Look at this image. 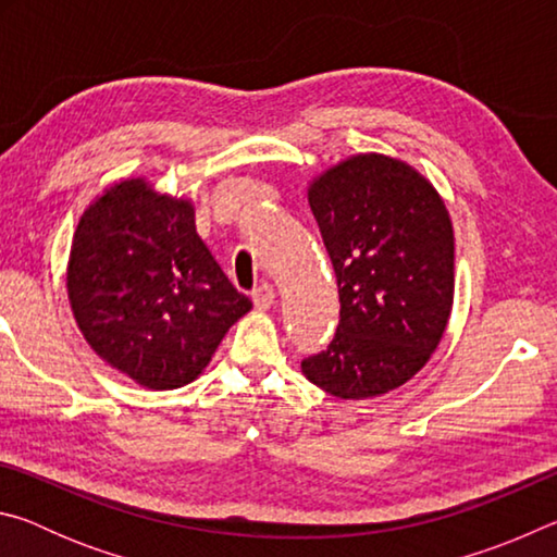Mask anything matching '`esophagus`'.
<instances>
[{
  "label": "esophagus",
  "mask_w": 557,
  "mask_h": 557,
  "mask_svg": "<svg viewBox=\"0 0 557 557\" xmlns=\"http://www.w3.org/2000/svg\"><path fill=\"white\" fill-rule=\"evenodd\" d=\"M275 287L270 285V282H262L260 287H256V292H252V301H256L258 309H270L272 305H275Z\"/></svg>",
  "instance_id": "obj_1"
}]
</instances>
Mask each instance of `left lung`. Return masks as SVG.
<instances>
[{
  "label": "left lung",
  "mask_w": 557,
  "mask_h": 557,
  "mask_svg": "<svg viewBox=\"0 0 557 557\" xmlns=\"http://www.w3.org/2000/svg\"><path fill=\"white\" fill-rule=\"evenodd\" d=\"M309 206L334 265L336 334L301 371L336 398L410 381L435 351L455 297V233L440 194L398 159L358 154L322 174Z\"/></svg>",
  "instance_id": "1"
}]
</instances>
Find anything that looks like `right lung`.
Wrapping results in <instances>:
<instances>
[{"label":"right lung","mask_w":557,"mask_h":557,"mask_svg":"<svg viewBox=\"0 0 557 557\" xmlns=\"http://www.w3.org/2000/svg\"><path fill=\"white\" fill-rule=\"evenodd\" d=\"M69 299L102 361L145 388L191 383L252 301L231 285L184 199L115 184L75 228Z\"/></svg>","instance_id":"obj_1"}]
</instances>
